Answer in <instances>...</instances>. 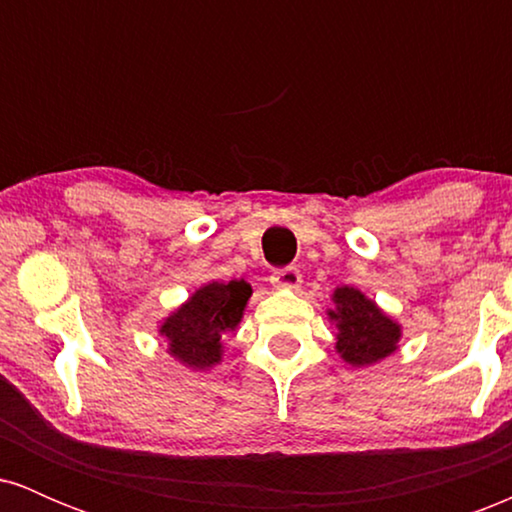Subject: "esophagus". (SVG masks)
<instances>
[{
    "label": "esophagus",
    "mask_w": 512,
    "mask_h": 512,
    "mask_svg": "<svg viewBox=\"0 0 512 512\" xmlns=\"http://www.w3.org/2000/svg\"><path fill=\"white\" fill-rule=\"evenodd\" d=\"M298 284H301V269L298 267H284L272 272V286L276 289H296Z\"/></svg>",
    "instance_id": "1"
}]
</instances>
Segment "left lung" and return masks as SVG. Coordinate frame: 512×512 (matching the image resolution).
<instances>
[{
  "mask_svg": "<svg viewBox=\"0 0 512 512\" xmlns=\"http://www.w3.org/2000/svg\"><path fill=\"white\" fill-rule=\"evenodd\" d=\"M330 320L337 322V351L351 366H370L397 349L402 330L358 289L334 291Z\"/></svg>",
  "mask_w": 512,
  "mask_h": 512,
  "instance_id": "1",
  "label": "left lung"
}]
</instances>
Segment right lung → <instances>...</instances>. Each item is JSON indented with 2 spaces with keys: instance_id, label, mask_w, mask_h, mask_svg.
<instances>
[{
  "instance_id": "add662e5",
  "label": "right lung",
  "mask_w": 512,
  "mask_h": 512,
  "mask_svg": "<svg viewBox=\"0 0 512 512\" xmlns=\"http://www.w3.org/2000/svg\"><path fill=\"white\" fill-rule=\"evenodd\" d=\"M250 284L233 279L228 284L202 286L185 305L161 325L168 351L190 368H211L221 361V337L233 332L250 298Z\"/></svg>"
}]
</instances>
